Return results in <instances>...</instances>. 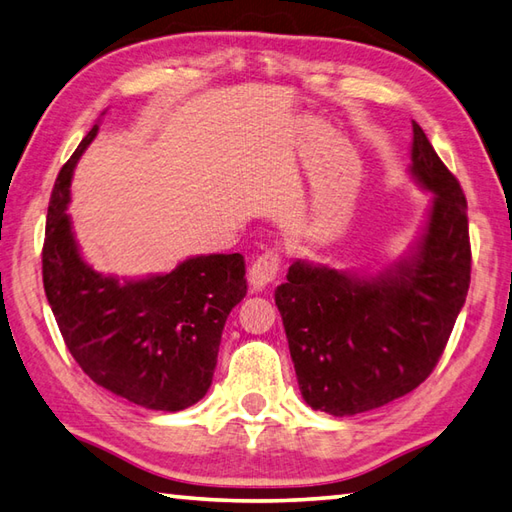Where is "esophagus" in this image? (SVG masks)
Here are the masks:
<instances>
[{"label":"esophagus","instance_id":"esophagus-1","mask_svg":"<svg viewBox=\"0 0 512 512\" xmlns=\"http://www.w3.org/2000/svg\"><path fill=\"white\" fill-rule=\"evenodd\" d=\"M280 260H283V256H280L278 247H269L263 254L256 256L252 267H249V283H252L254 289H265L278 276Z\"/></svg>","mask_w":512,"mask_h":512}]
</instances>
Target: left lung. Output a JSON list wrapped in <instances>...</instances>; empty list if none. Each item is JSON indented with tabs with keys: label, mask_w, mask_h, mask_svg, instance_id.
Returning <instances> with one entry per match:
<instances>
[{
	"label": "left lung",
	"mask_w": 512,
	"mask_h": 512,
	"mask_svg": "<svg viewBox=\"0 0 512 512\" xmlns=\"http://www.w3.org/2000/svg\"><path fill=\"white\" fill-rule=\"evenodd\" d=\"M411 174L433 192L415 252L378 276L296 260L276 289L302 398L344 417L380 409L429 378L471 285L466 196L413 121Z\"/></svg>",
	"instance_id": "obj_1"
}]
</instances>
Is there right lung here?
I'll return each instance as SVG.
<instances>
[{"label":"right lung","instance_id":"1","mask_svg":"<svg viewBox=\"0 0 512 512\" xmlns=\"http://www.w3.org/2000/svg\"><path fill=\"white\" fill-rule=\"evenodd\" d=\"M83 137L52 187L41 274L72 358L99 387L152 411H183L210 389L225 320L247 294L241 254L194 256L143 280L101 276L72 234V170Z\"/></svg>","mask_w":512,"mask_h":512}]
</instances>
